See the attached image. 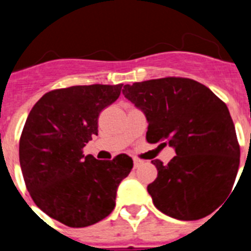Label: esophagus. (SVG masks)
Here are the masks:
<instances>
[{
	"label": "esophagus",
	"instance_id": "34e87169",
	"mask_svg": "<svg viewBox=\"0 0 251 251\" xmlns=\"http://www.w3.org/2000/svg\"><path fill=\"white\" fill-rule=\"evenodd\" d=\"M142 163H143V162L141 161V159H134V161H133V166H134V168H138L139 166L142 165Z\"/></svg>",
	"mask_w": 251,
	"mask_h": 251
}]
</instances>
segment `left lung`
<instances>
[{"mask_svg": "<svg viewBox=\"0 0 251 251\" xmlns=\"http://www.w3.org/2000/svg\"><path fill=\"white\" fill-rule=\"evenodd\" d=\"M124 97L145 113L148 143L170 145L176 156L147 187L159 211L177 220H199L229 196L240 163L234 122L226 104L203 84L162 77L124 85Z\"/></svg>", "mask_w": 251, "mask_h": 251, "instance_id": "8db88e82", "label": "left lung"}]
</instances>
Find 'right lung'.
Listing matches in <instances>:
<instances>
[{
	"label": "right lung",
	"instance_id": "1",
	"mask_svg": "<svg viewBox=\"0 0 251 251\" xmlns=\"http://www.w3.org/2000/svg\"><path fill=\"white\" fill-rule=\"evenodd\" d=\"M118 85H75L51 90L31 109L20 138V165L26 188L46 215L70 227L103 220L115 206L117 188L133 161L84 156L98 136L101 110L121 95Z\"/></svg>",
	"mask_w": 251,
	"mask_h": 251
}]
</instances>
